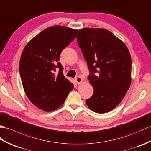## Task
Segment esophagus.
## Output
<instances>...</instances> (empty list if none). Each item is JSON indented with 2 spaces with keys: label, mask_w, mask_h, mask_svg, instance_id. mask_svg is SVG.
Returning <instances> with one entry per match:
<instances>
[{
  "label": "esophagus",
  "mask_w": 151,
  "mask_h": 151,
  "mask_svg": "<svg viewBox=\"0 0 151 151\" xmlns=\"http://www.w3.org/2000/svg\"><path fill=\"white\" fill-rule=\"evenodd\" d=\"M75 81H76L77 84L79 85V84H81V83L83 82V78H81V76H77L76 78H75Z\"/></svg>",
  "instance_id": "esophagus-1"
}]
</instances>
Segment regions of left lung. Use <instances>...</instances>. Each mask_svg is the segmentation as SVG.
<instances>
[{"instance_id":"obj_1","label":"left lung","mask_w":151,"mask_h":151,"mask_svg":"<svg viewBox=\"0 0 151 151\" xmlns=\"http://www.w3.org/2000/svg\"><path fill=\"white\" fill-rule=\"evenodd\" d=\"M78 43L87 62L93 94L86 103L93 112H108L118 105L131 83V58L126 45L109 30L83 28Z\"/></svg>"}]
</instances>
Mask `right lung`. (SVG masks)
Returning a JSON list of instances; mask_svg holds the SVG:
<instances>
[{"instance_id": "obj_1", "label": "right lung", "mask_w": 151, "mask_h": 151, "mask_svg": "<svg viewBox=\"0 0 151 151\" xmlns=\"http://www.w3.org/2000/svg\"><path fill=\"white\" fill-rule=\"evenodd\" d=\"M78 31L51 26L34 37L23 50L19 63L23 88L33 105L44 111L61 106L73 88L63 75L59 59L62 50L76 37ZM57 69L59 72L55 75Z\"/></svg>"}]
</instances>
